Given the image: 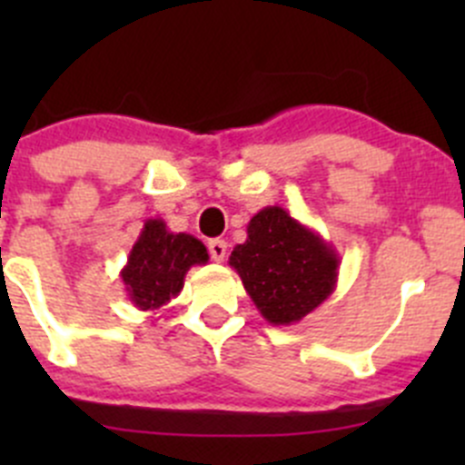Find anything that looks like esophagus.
I'll list each match as a JSON object with an SVG mask.
<instances>
[{"instance_id": "34e87169", "label": "esophagus", "mask_w": 465, "mask_h": 465, "mask_svg": "<svg viewBox=\"0 0 465 465\" xmlns=\"http://www.w3.org/2000/svg\"><path fill=\"white\" fill-rule=\"evenodd\" d=\"M209 254L215 262H223L224 256H227V242L220 241V238H213V241H209Z\"/></svg>"}]
</instances>
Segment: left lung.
I'll use <instances>...</instances> for the list:
<instances>
[{"instance_id":"1","label":"left lung","mask_w":465,"mask_h":465,"mask_svg":"<svg viewBox=\"0 0 465 465\" xmlns=\"http://www.w3.org/2000/svg\"><path fill=\"white\" fill-rule=\"evenodd\" d=\"M229 265L274 326L297 323L320 308L340 274L335 247L281 206H265L250 220L247 241L233 247Z\"/></svg>"}]
</instances>
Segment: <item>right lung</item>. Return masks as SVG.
I'll use <instances>...</instances> for the list:
<instances>
[{"instance_id": "right-lung-1", "label": "right lung", "mask_w": 465, "mask_h": 465, "mask_svg": "<svg viewBox=\"0 0 465 465\" xmlns=\"http://www.w3.org/2000/svg\"><path fill=\"white\" fill-rule=\"evenodd\" d=\"M206 261L209 252L203 241L191 233L168 232L162 218H148L121 270V281L134 308L159 311L182 292L186 272L206 265Z\"/></svg>"}]
</instances>
